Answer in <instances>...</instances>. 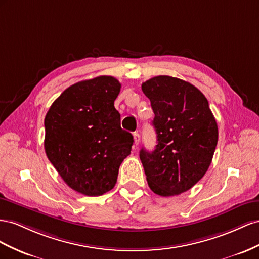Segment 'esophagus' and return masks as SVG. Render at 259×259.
Here are the masks:
<instances>
[{
  "label": "esophagus",
  "mask_w": 259,
  "mask_h": 259,
  "mask_svg": "<svg viewBox=\"0 0 259 259\" xmlns=\"http://www.w3.org/2000/svg\"><path fill=\"white\" fill-rule=\"evenodd\" d=\"M134 140H135V145L136 146L139 145V143H140V135H139V132H135Z\"/></svg>",
  "instance_id": "obj_1"
}]
</instances>
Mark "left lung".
<instances>
[{
    "label": "left lung",
    "mask_w": 259,
    "mask_h": 259,
    "mask_svg": "<svg viewBox=\"0 0 259 259\" xmlns=\"http://www.w3.org/2000/svg\"><path fill=\"white\" fill-rule=\"evenodd\" d=\"M155 114L157 145L140 151L146 180L160 196L190 190L208 170L218 127L205 95L187 81L157 76L142 83Z\"/></svg>",
    "instance_id": "1"
}]
</instances>
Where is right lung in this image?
I'll return each mask as SVG.
<instances>
[{
	"label": "right lung",
	"mask_w": 259,
	"mask_h": 259,
	"mask_svg": "<svg viewBox=\"0 0 259 259\" xmlns=\"http://www.w3.org/2000/svg\"><path fill=\"white\" fill-rule=\"evenodd\" d=\"M120 88L110 76L80 81L53 102L44 119L49 160L68 187L87 196L115 187L134 144L114 106Z\"/></svg>",
	"instance_id": "right-lung-1"
}]
</instances>
